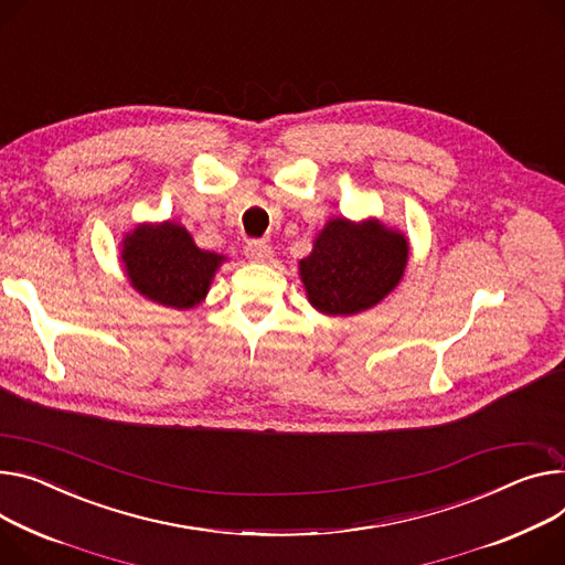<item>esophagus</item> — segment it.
<instances>
[{"mask_svg": "<svg viewBox=\"0 0 565 565\" xmlns=\"http://www.w3.org/2000/svg\"><path fill=\"white\" fill-rule=\"evenodd\" d=\"M244 253H246V257L250 259V263H267V259L274 257L271 246H269L267 242H259V239L248 242L246 248H244Z\"/></svg>", "mask_w": 565, "mask_h": 565, "instance_id": "esophagus-1", "label": "esophagus"}]
</instances>
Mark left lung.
Masks as SVG:
<instances>
[{"instance_id":"1","label":"left lung","mask_w":565,"mask_h":565,"mask_svg":"<svg viewBox=\"0 0 565 565\" xmlns=\"http://www.w3.org/2000/svg\"><path fill=\"white\" fill-rule=\"evenodd\" d=\"M407 239L375 222L332 220L300 259V278L312 306L326 315H358L373 308L403 278Z\"/></svg>"}]
</instances>
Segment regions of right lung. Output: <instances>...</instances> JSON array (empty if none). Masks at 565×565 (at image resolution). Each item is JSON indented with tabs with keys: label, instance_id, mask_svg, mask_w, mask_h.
Returning a JSON list of instances; mask_svg holds the SVG:
<instances>
[{
	"label": "right lung",
	"instance_id": "right-lung-1",
	"mask_svg": "<svg viewBox=\"0 0 565 565\" xmlns=\"http://www.w3.org/2000/svg\"><path fill=\"white\" fill-rule=\"evenodd\" d=\"M121 259L128 280L142 296L177 310L201 302L224 263L222 255L201 250L183 226L169 222L134 231L124 239Z\"/></svg>",
	"mask_w": 565,
	"mask_h": 565
}]
</instances>
